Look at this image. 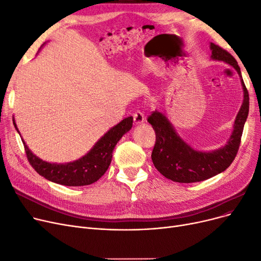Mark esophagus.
<instances>
[{"label":"esophagus","mask_w":261,"mask_h":261,"mask_svg":"<svg viewBox=\"0 0 261 261\" xmlns=\"http://www.w3.org/2000/svg\"><path fill=\"white\" fill-rule=\"evenodd\" d=\"M133 119H134V122L136 123V124H141V123L144 122L143 113L141 111H139V110H137L136 112L133 114Z\"/></svg>","instance_id":"34e87169"}]
</instances>
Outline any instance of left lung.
Segmentation results:
<instances>
[{"label": "left lung", "instance_id": "1", "mask_svg": "<svg viewBox=\"0 0 261 261\" xmlns=\"http://www.w3.org/2000/svg\"><path fill=\"white\" fill-rule=\"evenodd\" d=\"M213 60L224 61L234 67L244 92L243 103L234 121L233 132L225 147L212 152H199L193 150L185 143L172 125L163 113L153 111L148 117V122L156 135V141L152 151V162L165 178L179 183L200 182L223 172L231 165L239 151L244 124L248 116L249 97L248 91L241 76V70L236 59L222 47L211 43Z\"/></svg>", "mask_w": 261, "mask_h": 261}]
</instances>
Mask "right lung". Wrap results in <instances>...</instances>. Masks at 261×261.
Listing matches in <instances>:
<instances>
[{"label":"right lung","instance_id":"add662e5","mask_svg":"<svg viewBox=\"0 0 261 261\" xmlns=\"http://www.w3.org/2000/svg\"><path fill=\"white\" fill-rule=\"evenodd\" d=\"M14 125L18 130L15 121ZM132 126L133 117L125 118L103 135L87 155L67 164H51L41 161L29 150L23 140L22 142L28 161L38 174L61 185L83 186L96 182L107 171L114 147Z\"/></svg>","mask_w":261,"mask_h":261}]
</instances>
